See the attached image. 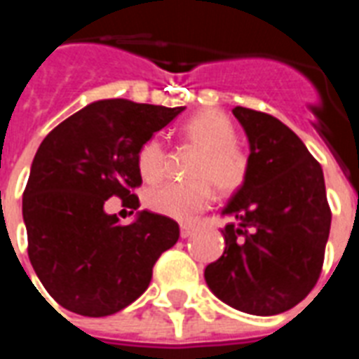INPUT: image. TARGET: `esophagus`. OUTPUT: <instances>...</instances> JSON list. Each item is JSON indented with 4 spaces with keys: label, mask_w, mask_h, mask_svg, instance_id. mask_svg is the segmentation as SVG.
<instances>
[{
    "label": "esophagus",
    "mask_w": 359,
    "mask_h": 359,
    "mask_svg": "<svg viewBox=\"0 0 359 359\" xmlns=\"http://www.w3.org/2000/svg\"><path fill=\"white\" fill-rule=\"evenodd\" d=\"M191 233H194V227H191V225H180V238H188V236H191Z\"/></svg>",
    "instance_id": "34e87169"
}]
</instances>
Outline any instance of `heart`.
I'll return each instance as SVG.
<instances>
[{
	"label": "heart",
	"mask_w": 359,
	"mask_h": 359,
	"mask_svg": "<svg viewBox=\"0 0 359 359\" xmlns=\"http://www.w3.org/2000/svg\"><path fill=\"white\" fill-rule=\"evenodd\" d=\"M186 145L197 149L188 169V182H163L152 186L145 194L149 210L177 219L190 222L205 210L214 190L219 196H231L244 184L248 158L236 147V130L229 117L219 111L205 109L180 128ZM168 151L160 137H151L137 152V169L145 180H158L165 171Z\"/></svg>",
	"instance_id": "heart-1"
}]
</instances>
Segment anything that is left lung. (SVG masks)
<instances>
[{
    "label": "left lung",
    "mask_w": 359,
    "mask_h": 359,
    "mask_svg": "<svg viewBox=\"0 0 359 359\" xmlns=\"http://www.w3.org/2000/svg\"><path fill=\"white\" fill-rule=\"evenodd\" d=\"M233 115L250 143L248 175L222 210L233 222L205 281L227 306L270 317L294 307L317 283L332 212L323 168L287 124L240 106Z\"/></svg>",
    "instance_id": "left-lung-1"
}]
</instances>
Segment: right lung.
Here are the masks:
<instances>
[{
	"instance_id": "right-lung-1",
	"label": "right lung",
	"mask_w": 359,
	"mask_h": 359,
	"mask_svg": "<svg viewBox=\"0 0 359 359\" xmlns=\"http://www.w3.org/2000/svg\"><path fill=\"white\" fill-rule=\"evenodd\" d=\"M184 106L165 108L109 98L87 104L39 147L22 199L33 270L59 306L106 317L147 290L152 266L179 240V224L140 210L119 225L104 210L111 196L140 199L137 152Z\"/></svg>"
}]
</instances>
